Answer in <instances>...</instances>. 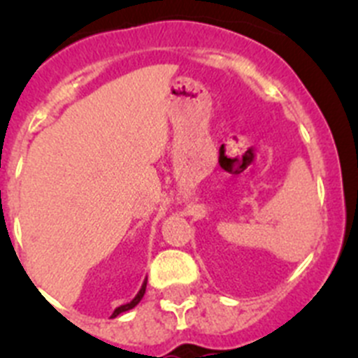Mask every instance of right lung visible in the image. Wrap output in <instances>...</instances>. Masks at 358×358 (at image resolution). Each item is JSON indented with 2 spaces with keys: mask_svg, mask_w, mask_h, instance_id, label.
I'll return each mask as SVG.
<instances>
[{
  "mask_svg": "<svg viewBox=\"0 0 358 358\" xmlns=\"http://www.w3.org/2000/svg\"><path fill=\"white\" fill-rule=\"evenodd\" d=\"M146 280H148V279H145V282H143V286H141V289H139V292H138V295L134 296V299L130 300V302H127V303H123V306L116 307L115 313H113V315H111V318H116V316L122 315V313H125V310L134 309V307H136L139 302H141L143 295H145V292H146Z\"/></svg>",
  "mask_w": 358,
  "mask_h": 358,
  "instance_id": "1",
  "label": "right lung"
}]
</instances>
